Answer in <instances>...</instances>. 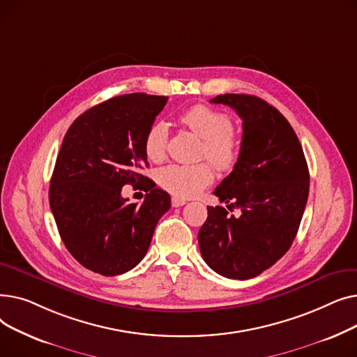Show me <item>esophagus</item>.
I'll use <instances>...</instances> for the list:
<instances>
[{
	"mask_svg": "<svg viewBox=\"0 0 357 357\" xmlns=\"http://www.w3.org/2000/svg\"><path fill=\"white\" fill-rule=\"evenodd\" d=\"M186 204V201L185 199H182V198H178V197H174L172 198V207H182V205H185Z\"/></svg>",
	"mask_w": 357,
	"mask_h": 357,
	"instance_id": "34e87169",
	"label": "esophagus"
}]
</instances>
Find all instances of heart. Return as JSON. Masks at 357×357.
Wrapping results in <instances>:
<instances>
[{
    "mask_svg": "<svg viewBox=\"0 0 357 357\" xmlns=\"http://www.w3.org/2000/svg\"><path fill=\"white\" fill-rule=\"evenodd\" d=\"M181 123L204 140L202 153L220 169H229L237 162L240 156V139L233 131L231 117L226 112L198 104L183 112ZM167 140V124L163 120L152 123L143 142L147 159L152 162L163 160ZM156 178L167 192L178 198H191L213 182L214 172L208 163H171L160 167Z\"/></svg>",
    "mask_w": 357,
    "mask_h": 357,
    "instance_id": "heart-1",
    "label": "heart"
}]
</instances>
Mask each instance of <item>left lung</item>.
Returning <instances> with one entry per match:
<instances>
[{
    "instance_id": "1",
    "label": "left lung",
    "mask_w": 357,
    "mask_h": 357,
    "mask_svg": "<svg viewBox=\"0 0 357 357\" xmlns=\"http://www.w3.org/2000/svg\"><path fill=\"white\" fill-rule=\"evenodd\" d=\"M210 102L231 107L243 120L240 156L214 195L227 208L207 207L198 233L207 265L221 276L250 279L282 257L298 233L310 191V172L294 128L255 96L224 93ZM241 210L234 218L229 211Z\"/></svg>"
}]
</instances>
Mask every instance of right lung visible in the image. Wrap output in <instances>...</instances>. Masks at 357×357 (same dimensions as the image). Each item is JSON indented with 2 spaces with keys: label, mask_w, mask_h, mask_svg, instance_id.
<instances>
[{
  "label": "right lung",
  "mask_w": 357,
  "mask_h": 357,
  "mask_svg": "<svg viewBox=\"0 0 357 357\" xmlns=\"http://www.w3.org/2000/svg\"><path fill=\"white\" fill-rule=\"evenodd\" d=\"M167 97L135 92L86 109L63 137L53 169L49 202L69 253L96 273L116 276L140 264L171 197L142 175L144 136ZM127 183L139 184L145 201L128 204Z\"/></svg>",
  "instance_id": "obj_1"
}]
</instances>
